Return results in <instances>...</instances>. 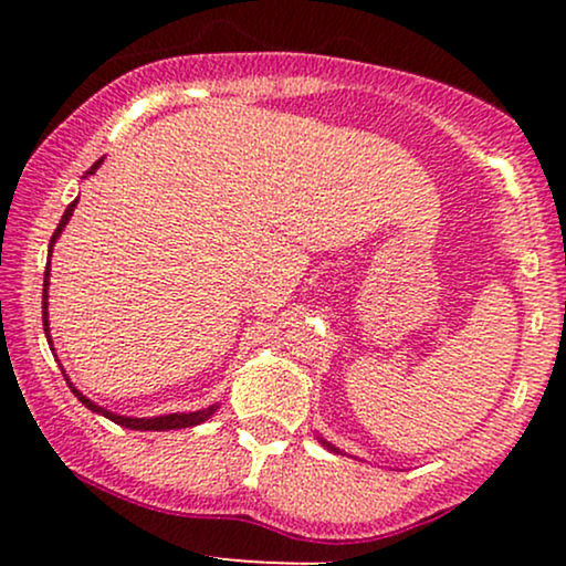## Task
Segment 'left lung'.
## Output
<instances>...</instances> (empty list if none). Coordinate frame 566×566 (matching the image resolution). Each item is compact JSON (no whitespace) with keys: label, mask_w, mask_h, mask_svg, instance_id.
I'll use <instances>...</instances> for the list:
<instances>
[{"label":"left lung","mask_w":566,"mask_h":566,"mask_svg":"<svg viewBox=\"0 0 566 566\" xmlns=\"http://www.w3.org/2000/svg\"><path fill=\"white\" fill-rule=\"evenodd\" d=\"M319 443H322L324 448H327V451H332V453H343V451H339V448H335V446H332V443H329V440H324V438H319Z\"/></svg>","instance_id":"8db88e82"}]
</instances>
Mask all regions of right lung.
<instances>
[{"mask_svg":"<svg viewBox=\"0 0 566 566\" xmlns=\"http://www.w3.org/2000/svg\"><path fill=\"white\" fill-rule=\"evenodd\" d=\"M99 165H103V159H97L95 165H92V167L87 169V175H84V177L95 175L97 169H99ZM76 203H80V198L72 200V203L66 206V211H64V216H61L59 227H56V231H53L51 244H49V265H45V275H43V329H45V337H49V345H51V327H49V277H51V252H53V247H56V239L61 237V231L66 229L69 219H72V213H74ZM51 350H53V347H51ZM64 376H66V374H64ZM66 384H69V389H72L74 397L80 399L84 407L92 409V412H97V415L107 417V420H111V422L120 424V428H128V430H182V428H196V424L206 422L208 417H211V415L216 412V409H219V405H211V407H206V409H198V412H172V415H159V417H126V415H115V412H111V409H105V407L95 405V401L84 397V394H82L80 389H76V386H74L72 381H69V378H66Z\"/></svg>","mask_w":566,"mask_h":566,"instance_id":"obj_1","label":"right lung"}]
</instances>
